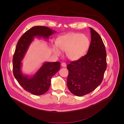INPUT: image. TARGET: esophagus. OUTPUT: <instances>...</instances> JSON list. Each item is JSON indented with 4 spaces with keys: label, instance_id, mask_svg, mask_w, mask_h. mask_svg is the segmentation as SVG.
<instances>
[{
    "label": "esophagus",
    "instance_id": "1",
    "mask_svg": "<svg viewBox=\"0 0 124 124\" xmlns=\"http://www.w3.org/2000/svg\"><path fill=\"white\" fill-rule=\"evenodd\" d=\"M61 65H62V66L63 67H65L66 66V63H65V62H62V63Z\"/></svg>",
    "mask_w": 124,
    "mask_h": 124
}]
</instances>
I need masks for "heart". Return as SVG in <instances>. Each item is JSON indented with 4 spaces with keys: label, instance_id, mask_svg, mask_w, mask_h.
Listing matches in <instances>:
<instances>
[{
    "label": "heart",
    "instance_id": "b5f03b06",
    "mask_svg": "<svg viewBox=\"0 0 124 124\" xmlns=\"http://www.w3.org/2000/svg\"><path fill=\"white\" fill-rule=\"evenodd\" d=\"M56 45L60 50L66 52L68 59L76 61L83 57L87 52L90 40L85 34L70 33L58 37ZM58 48L53 47L54 53L57 55H60L61 53Z\"/></svg>",
    "mask_w": 124,
    "mask_h": 124
}]
</instances>
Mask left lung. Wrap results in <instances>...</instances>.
Returning <instances> with one entry per match:
<instances>
[{
	"label": "left lung",
	"instance_id": "obj_1",
	"mask_svg": "<svg viewBox=\"0 0 124 124\" xmlns=\"http://www.w3.org/2000/svg\"><path fill=\"white\" fill-rule=\"evenodd\" d=\"M91 34L88 53L77 61L67 65V84L73 94L82 96L92 92L102 83L106 70V53L99 34L89 28Z\"/></svg>",
	"mask_w": 124,
	"mask_h": 124
}]
</instances>
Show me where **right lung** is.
<instances>
[{"label": "right lung", "mask_w": 124, "mask_h": 124, "mask_svg": "<svg viewBox=\"0 0 124 124\" xmlns=\"http://www.w3.org/2000/svg\"><path fill=\"white\" fill-rule=\"evenodd\" d=\"M56 33L55 31L45 26H34L24 33L17 43L13 58V74L22 88L33 94L42 95L48 91L52 77L59 71L61 63L45 62L34 74L29 76L22 72L21 61L35 37L48 39Z\"/></svg>", "instance_id": "obj_1"}]
</instances>
